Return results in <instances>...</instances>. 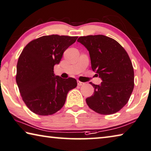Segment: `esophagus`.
I'll return each mask as SVG.
<instances>
[{
  "instance_id": "esophagus-1",
  "label": "esophagus",
  "mask_w": 151,
  "mask_h": 151,
  "mask_svg": "<svg viewBox=\"0 0 151 151\" xmlns=\"http://www.w3.org/2000/svg\"><path fill=\"white\" fill-rule=\"evenodd\" d=\"M77 84H78V86H82V85H85V83L81 82V81H77Z\"/></svg>"
}]
</instances>
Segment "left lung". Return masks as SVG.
Instances as JSON below:
<instances>
[{"mask_svg": "<svg viewBox=\"0 0 151 151\" xmlns=\"http://www.w3.org/2000/svg\"><path fill=\"white\" fill-rule=\"evenodd\" d=\"M77 41L87 49L92 70L102 80L100 85L90 83L94 93L86 99L88 106L103 115L119 111L128 103L134 86L128 53L118 42L106 35L82 36Z\"/></svg>", "mask_w": 151, "mask_h": 151, "instance_id": "1", "label": "left lung"}]
</instances>
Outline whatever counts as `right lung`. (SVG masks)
Listing matches in <instances>:
<instances>
[{"instance_id": "right-lung-1", "label": "right lung", "mask_w": 151, "mask_h": 151, "mask_svg": "<svg viewBox=\"0 0 151 151\" xmlns=\"http://www.w3.org/2000/svg\"><path fill=\"white\" fill-rule=\"evenodd\" d=\"M77 37L44 35L24 47L17 64L16 82L24 103L33 113L55 114L65 104L69 91L77 86L75 78L64 79L54 73V65Z\"/></svg>"}]
</instances>
